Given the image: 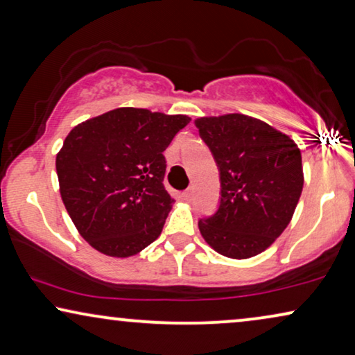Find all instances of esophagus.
I'll use <instances>...</instances> for the list:
<instances>
[{
  "label": "esophagus",
  "mask_w": 355,
  "mask_h": 355,
  "mask_svg": "<svg viewBox=\"0 0 355 355\" xmlns=\"http://www.w3.org/2000/svg\"><path fill=\"white\" fill-rule=\"evenodd\" d=\"M183 198L187 199V201H191V198H193V189L188 188L187 191H183Z\"/></svg>",
  "instance_id": "34e87169"
}]
</instances>
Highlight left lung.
Returning a JSON list of instances; mask_svg holds the SVG:
<instances>
[{
    "label": "left lung",
    "mask_w": 355,
    "mask_h": 355,
    "mask_svg": "<svg viewBox=\"0 0 355 355\" xmlns=\"http://www.w3.org/2000/svg\"><path fill=\"white\" fill-rule=\"evenodd\" d=\"M220 171V206L199 220L222 256L249 259L270 248L291 222L304 187L302 157L288 135L244 114L194 121Z\"/></svg>",
    "instance_id": "8db88e82"
}]
</instances>
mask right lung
<instances>
[{"instance_id": "1", "label": "right lung", "mask_w": 355, "mask_h": 355, "mask_svg": "<svg viewBox=\"0 0 355 355\" xmlns=\"http://www.w3.org/2000/svg\"><path fill=\"white\" fill-rule=\"evenodd\" d=\"M189 121L119 107L71 130L56 156L59 191L89 246L130 257L157 239L175 202L162 183V153Z\"/></svg>"}]
</instances>
